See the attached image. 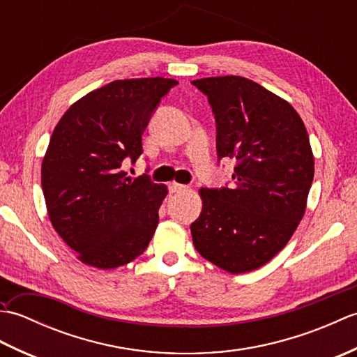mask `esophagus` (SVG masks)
I'll return each mask as SVG.
<instances>
[{
	"label": "esophagus",
	"instance_id": "1",
	"mask_svg": "<svg viewBox=\"0 0 357 357\" xmlns=\"http://www.w3.org/2000/svg\"><path fill=\"white\" fill-rule=\"evenodd\" d=\"M169 188H170L172 193H181V192H185L188 187L183 185V184H178V183H170Z\"/></svg>",
	"mask_w": 357,
	"mask_h": 357
}]
</instances>
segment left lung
Listing matches in <instances>:
<instances>
[{"label":"left lung","mask_w":357,"mask_h":357,"mask_svg":"<svg viewBox=\"0 0 357 357\" xmlns=\"http://www.w3.org/2000/svg\"><path fill=\"white\" fill-rule=\"evenodd\" d=\"M211 105L218 158L236 161L233 184L201 188L190 225L198 253L233 275L273 259L298 229L314 176L308 133L291 104L242 77L192 81Z\"/></svg>","instance_id":"obj_1"}]
</instances>
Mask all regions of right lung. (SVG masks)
<instances>
[{"label":"right lung","mask_w":357,"mask_h":357,"mask_svg":"<svg viewBox=\"0 0 357 357\" xmlns=\"http://www.w3.org/2000/svg\"><path fill=\"white\" fill-rule=\"evenodd\" d=\"M170 78L118 79L72 104L52 133L41 165L53 229L78 259L110 270L144 253L158 227L164 184L130 178L126 159L142 153V133Z\"/></svg>","instance_id":"add662e5"}]
</instances>
